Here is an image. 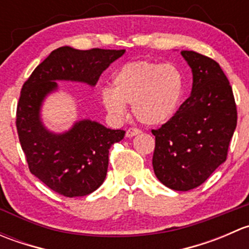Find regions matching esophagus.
Returning a JSON list of instances; mask_svg holds the SVG:
<instances>
[{"label": "esophagus", "mask_w": 249, "mask_h": 249, "mask_svg": "<svg viewBox=\"0 0 249 249\" xmlns=\"http://www.w3.org/2000/svg\"><path fill=\"white\" fill-rule=\"evenodd\" d=\"M139 134H141V131L139 129H134V127H131V129L126 130V134H125V136H126L127 139H130V137H134Z\"/></svg>", "instance_id": "esophagus-1"}]
</instances>
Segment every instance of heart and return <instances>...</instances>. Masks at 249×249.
Wrapping results in <instances>:
<instances>
[{
    "label": "heart",
    "mask_w": 249,
    "mask_h": 249,
    "mask_svg": "<svg viewBox=\"0 0 249 249\" xmlns=\"http://www.w3.org/2000/svg\"><path fill=\"white\" fill-rule=\"evenodd\" d=\"M113 88L101 91L105 109L113 119L126 115L132 105L135 118L143 125L158 126L173 117L183 95V78L173 65L139 60L123 65L112 78Z\"/></svg>",
    "instance_id": "obj_1"
}]
</instances>
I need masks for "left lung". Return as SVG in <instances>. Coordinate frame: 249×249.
Wrapping results in <instances>:
<instances>
[{"label":"left lung","instance_id":"left-lung-1","mask_svg":"<svg viewBox=\"0 0 249 249\" xmlns=\"http://www.w3.org/2000/svg\"><path fill=\"white\" fill-rule=\"evenodd\" d=\"M180 55L192 69V94L166 124L152 130L153 169L167 188L188 192L227 160L237 112L219 64L192 50H182Z\"/></svg>","mask_w":249,"mask_h":249}]
</instances>
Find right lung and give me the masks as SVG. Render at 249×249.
Instances as JSON below:
<instances>
[{
  "mask_svg": "<svg viewBox=\"0 0 249 249\" xmlns=\"http://www.w3.org/2000/svg\"><path fill=\"white\" fill-rule=\"evenodd\" d=\"M125 50H53L22 85L17 108V130L29 169L47 187L67 197L91 194L104 183L112 144L125 131L90 119L76 120L69 130L54 132L43 123L42 108L56 82L82 83L94 88L102 72Z\"/></svg>",
  "mask_w": 249,
  "mask_h": 249,
  "instance_id": "1",
  "label": "right lung"
}]
</instances>
